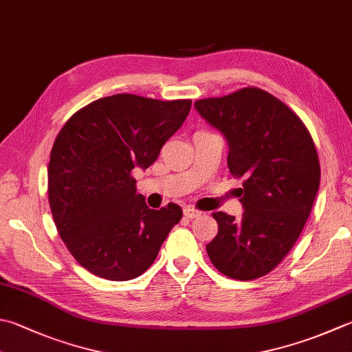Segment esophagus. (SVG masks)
<instances>
[{
  "label": "esophagus",
  "mask_w": 352,
  "mask_h": 352,
  "mask_svg": "<svg viewBox=\"0 0 352 352\" xmlns=\"http://www.w3.org/2000/svg\"><path fill=\"white\" fill-rule=\"evenodd\" d=\"M184 217L186 218H198V217H201V212L199 210H197V209H194V208H186L184 209Z\"/></svg>",
  "instance_id": "esophagus-1"
}]
</instances>
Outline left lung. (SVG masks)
<instances>
[{
    "label": "left lung",
    "instance_id": "1",
    "mask_svg": "<svg viewBox=\"0 0 352 352\" xmlns=\"http://www.w3.org/2000/svg\"><path fill=\"white\" fill-rule=\"evenodd\" d=\"M195 108L226 135L230 174L243 178V218L213 213L218 233L206 250L224 276H265L293 249L311 213L320 184L313 137L293 109L256 87L199 99Z\"/></svg>",
    "mask_w": 352,
    "mask_h": 352
}]
</instances>
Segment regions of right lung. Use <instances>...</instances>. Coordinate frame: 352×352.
Masks as SVG:
<instances>
[{
	"mask_svg": "<svg viewBox=\"0 0 352 352\" xmlns=\"http://www.w3.org/2000/svg\"><path fill=\"white\" fill-rule=\"evenodd\" d=\"M190 105V99L114 94L80 108L59 131L48 163V203L60 239L89 273L109 280L140 276L182 219L174 203L149 209L133 170L157 160Z\"/></svg>",
	"mask_w": 352,
	"mask_h": 352,
	"instance_id": "right-lung-1",
	"label": "right lung"
}]
</instances>
